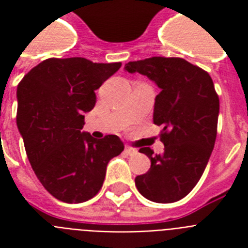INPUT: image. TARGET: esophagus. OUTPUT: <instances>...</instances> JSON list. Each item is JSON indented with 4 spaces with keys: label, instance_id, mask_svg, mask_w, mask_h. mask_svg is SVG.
<instances>
[{
    "label": "esophagus",
    "instance_id": "obj_1",
    "mask_svg": "<svg viewBox=\"0 0 248 248\" xmlns=\"http://www.w3.org/2000/svg\"><path fill=\"white\" fill-rule=\"evenodd\" d=\"M124 152H126L128 155H135L136 153H138V151H136L135 148L128 147V145H126V148H124Z\"/></svg>",
    "mask_w": 248,
    "mask_h": 248
}]
</instances>
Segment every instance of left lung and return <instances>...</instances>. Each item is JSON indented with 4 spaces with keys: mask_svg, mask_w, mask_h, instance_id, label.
I'll return each mask as SVG.
<instances>
[{
    "mask_svg": "<svg viewBox=\"0 0 248 248\" xmlns=\"http://www.w3.org/2000/svg\"><path fill=\"white\" fill-rule=\"evenodd\" d=\"M128 73L147 76L161 89L153 122L162 127L163 153H140L151 159L148 172L135 177L139 193L157 203L184 198L202 176L215 145L219 96L207 72L181 58L153 56L124 65Z\"/></svg>",
    "mask_w": 248,
    "mask_h": 248,
    "instance_id": "1",
    "label": "left lung"
}]
</instances>
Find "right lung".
I'll use <instances>...</instances> for the list:
<instances>
[{"mask_svg": "<svg viewBox=\"0 0 248 248\" xmlns=\"http://www.w3.org/2000/svg\"><path fill=\"white\" fill-rule=\"evenodd\" d=\"M121 65L50 58L17 85L16 124L25 152L41 184L56 200H91L103 186L108 162L124 151L117 135L96 140L81 131L83 114L96 103L95 90Z\"/></svg>", "mask_w": 248, "mask_h": 248, "instance_id": "add662e5", "label": "right lung"}]
</instances>
